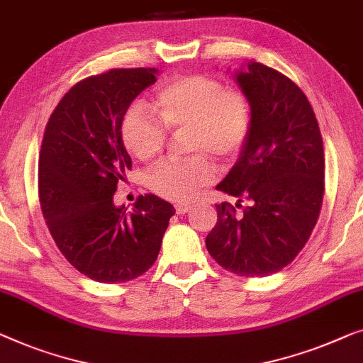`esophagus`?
Here are the masks:
<instances>
[{
  "instance_id": "obj_1",
  "label": "esophagus",
  "mask_w": 363,
  "mask_h": 363,
  "mask_svg": "<svg viewBox=\"0 0 363 363\" xmlns=\"http://www.w3.org/2000/svg\"><path fill=\"white\" fill-rule=\"evenodd\" d=\"M188 209H190V204L188 203H177L175 204L177 214H185V213H188Z\"/></svg>"
}]
</instances>
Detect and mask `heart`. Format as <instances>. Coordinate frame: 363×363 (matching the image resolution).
I'll return each instance as SVG.
<instances>
[{"label":"heart","mask_w":363,"mask_h":363,"mask_svg":"<svg viewBox=\"0 0 363 363\" xmlns=\"http://www.w3.org/2000/svg\"><path fill=\"white\" fill-rule=\"evenodd\" d=\"M152 99L161 119L143 104H130L121 119V139L130 155L149 162L164 150L169 130L186 129V149L196 155L164 162L149 175L150 190L160 198L186 201L216 175V165L204 153L230 164L244 150L252 129L250 101L242 90L206 75L172 80Z\"/></svg>","instance_id":"obj_1"}]
</instances>
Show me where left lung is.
Instances as JSON below:
<instances>
[{"label": "left lung", "instance_id": "1", "mask_svg": "<svg viewBox=\"0 0 363 363\" xmlns=\"http://www.w3.org/2000/svg\"><path fill=\"white\" fill-rule=\"evenodd\" d=\"M238 82L252 108L249 140L216 190L249 201L242 214L216 206L206 249L239 277L280 272L306 245L324 198V149L306 94L295 82L262 65H249ZM242 208V204H235Z\"/></svg>", "mask_w": 363, "mask_h": 363}]
</instances>
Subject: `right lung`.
<instances>
[{"label": "right lung", "instance_id": "right-lung-1", "mask_svg": "<svg viewBox=\"0 0 363 363\" xmlns=\"http://www.w3.org/2000/svg\"><path fill=\"white\" fill-rule=\"evenodd\" d=\"M155 68H113L80 80L60 99L42 138L39 201L62 255L101 283L134 280L155 264L175 209L140 194L133 213L113 194L133 169L121 139V119L155 82Z\"/></svg>", "mask_w": 363, "mask_h": 363}]
</instances>
